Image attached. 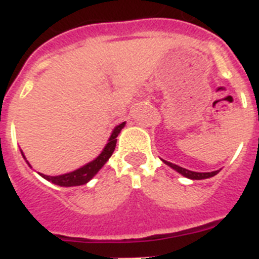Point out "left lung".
<instances>
[{
  "mask_svg": "<svg viewBox=\"0 0 259 259\" xmlns=\"http://www.w3.org/2000/svg\"><path fill=\"white\" fill-rule=\"evenodd\" d=\"M163 161L166 164V165H169L172 169H175L176 172L183 175L184 177H187V179H191V180H204V179H209V177L215 176V175L220 172V170H213V172H193V170H188L185 169V168H183V166H179L176 165V164L165 161V160H163Z\"/></svg>",
  "mask_w": 259,
  "mask_h": 259,
  "instance_id": "left-lung-1",
  "label": "left lung"
}]
</instances>
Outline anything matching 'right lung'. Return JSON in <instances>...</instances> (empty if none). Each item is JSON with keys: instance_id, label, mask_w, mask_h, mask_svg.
<instances>
[{"instance_id": "right-lung-1", "label": "right lung", "mask_w": 259, "mask_h": 259, "mask_svg": "<svg viewBox=\"0 0 259 259\" xmlns=\"http://www.w3.org/2000/svg\"><path fill=\"white\" fill-rule=\"evenodd\" d=\"M124 125H125V121H123L121 124L116 125V127L112 130L110 139H108V143L106 144L103 151L99 153V156H98L96 159H94L93 161L87 163L86 165L80 166V168L72 170V172L65 173V175H59V176H48V175H44V173H39V175L44 177L45 180L50 181V183L55 184V185H59V187H78V185L87 184L94 176H95L96 173L103 168V165L108 161L111 155L114 153L115 147H116L117 135L120 134V131L124 128ZM21 153H22L23 159L26 160V157H25L22 151H21ZM26 163L29 164L27 160H26ZM29 166L31 168L30 164Z\"/></svg>"}]
</instances>
